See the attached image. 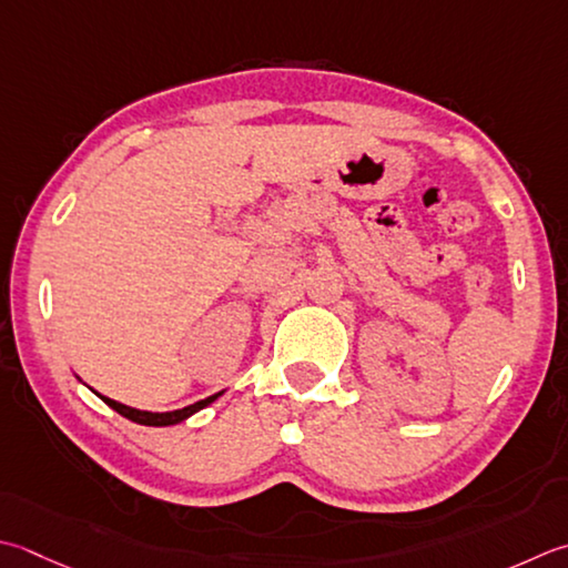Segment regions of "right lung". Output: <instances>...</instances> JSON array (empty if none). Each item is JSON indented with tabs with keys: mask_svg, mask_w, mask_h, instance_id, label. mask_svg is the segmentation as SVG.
Instances as JSON below:
<instances>
[{
	"mask_svg": "<svg viewBox=\"0 0 568 568\" xmlns=\"http://www.w3.org/2000/svg\"><path fill=\"white\" fill-rule=\"evenodd\" d=\"M221 394H224V392H219V394L209 396V398H202V402H196L192 406H184V408H176V410H166V414H152V410H140V408H132V406H125V404H118V402H113V398H108V396H100V394L98 396L103 398V402L110 408H115L120 416L135 420V424H142V426H174V424H182L184 418L196 414V410H202L211 402H216Z\"/></svg>",
	"mask_w": 568,
	"mask_h": 568,
	"instance_id": "obj_1",
	"label": "right lung"
}]
</instances>
